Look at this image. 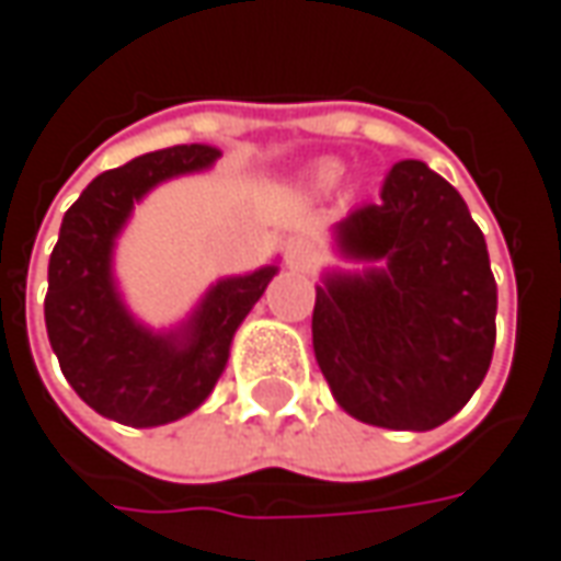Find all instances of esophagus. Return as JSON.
I'll return each mask as SVG.
<instances>
[{
    "label": "esophagus",
    "mask_w": 561,
    "mask_h": 561,
    "mask_svg": "<svg viewBox=\"0 0 561 561\" xmlns=\"http://www.w3.org/2000/svg\"><path fill=\"white\" fill-rule=\"evenodd\" d=\"M318 262V252L309 240H302V237H293L290 243H287V265L293 271H309Z\"/></svg>",
    "instance_id": "1"
}]
</instances>
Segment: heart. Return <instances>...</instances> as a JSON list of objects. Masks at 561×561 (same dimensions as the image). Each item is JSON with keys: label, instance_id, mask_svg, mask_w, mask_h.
<instances>
[{"label": "heart", "instance_id": "heart-1", "mask_svg": "<svg viewBox=\"0 0 561 561\" xmlns=\"http://www.w3.org/2000/svg\"><path fill=\"white\" fill-rule=\"evenodd\" d=\"M340 174H343V164L340 162H328L318 168V184L321 186H331L340 181Z\"/></svg>", "mask_w": 561, "mask_h": 561}]
</instances>
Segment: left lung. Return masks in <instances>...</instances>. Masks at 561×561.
<instances>
[{"mask_svg": "<svg viewBox=\"0 0 561 561\" xmlns=\"http://www.w3.org/2000/svg\"><path fill=\"white\" fill-rule=\"evenodd\" d=\"M334 237L346 259L383 265L314 287L312 346L331 393L375 427H440L481 387L496 343L481 227L456 186L405 159L380 203L353 208Z\"/></svg>", "mask_w": 561, "mask_h": 561, "instance_id": "1", "label": "left lung"}]
</instances>
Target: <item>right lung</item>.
Here are the masks:
<instances>
[{"label":"right lung","mask_w":561,"mask_h":561,"mask_svg":"<svg viewBox=\"0 0 561 561\" xmlns=\"http://www.w3.org/2000/svg\"><path fill=\"white\" fill-rule=\"evenodd\" d=\"M218 156L203 142L146 152L99 174L61 218L49 255V343L77 397L118 424L159 427L199 409L225 371L237 328L277 274V265H265L221 277L168 334L127 312L112 252L134 203L162 181L211 168Z\"/></svg>","instance_id":"right-lung-1"}]
</instances>
